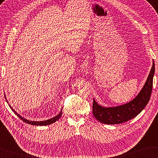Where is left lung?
Returning <instances> with one entry per match:
<instances>
[{
	"label": "left lung",
	"instance_id": "8db88e82",
	"mask_svg": "<svg viewBox=\"0 0 158 158\" xmlns=\"http://www.w3.org/2000/svg\"><path fill=\"white\" fill-rule=\"evenodd\" d=\"M152 62L151 70L143 88L131 102L118 106L103 107L93 99L92 112L97 120L107 125H117L135 118L143 110L148 104L152 92V81L155 73V63L153 61Z\"/></svg>",
	"mask_w": 158,
	"mask_h": 158
}]
</instances>
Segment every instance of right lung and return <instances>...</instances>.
<instances>
[{
	"label": "right lung",
	"instance_id": "add662e5",
	"mask_svg": "<svg viewBox=\"0 0 158 158\" xmlns=\"http://www.w3.org/2000/svg\"><path fill=\"white\" fill-rule=\"evenodd\" d=\"M5 98H6V95H5ZM6 101H7V100H6ZM7 102L8 103V102H7ZM9 106H10V105H9ZM10 108H11V109L12 110V111H13V112L15 113V114H16V115L18 116V117H19V118L21 119V120L24 121V122L26 123H28V124H29V125H37V126L40 125V126H43V125H51V124L55 123L56 120H58L59 119L61 118V115H62V109H61V110L60 111V113H59L57 115H56L55 117H54V118H51V119H49V120H45V121H31V120H27V119H25V118H24L23 117H22V116H21L19 114H18V113L16 112V111H15V110L13 109V108H12L11 107V106H10Z\"/></svg>",
	"mask_w": 158,
	"mask_h": 158
}]
</instances>
